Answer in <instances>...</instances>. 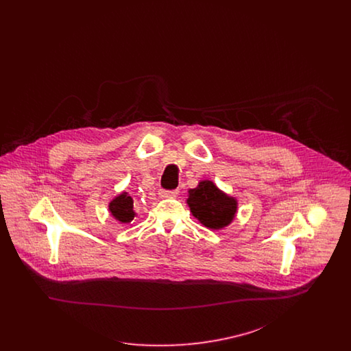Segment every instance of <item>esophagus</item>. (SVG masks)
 <instances>
[{"instance_id":"34e87169","label":"esophagus","mask_w":351,"mask_h":351,"mask_svg":"<svg viewBox=\"0 0 351 351\" xmlns=\"http://www.w3.org/2000/svg\"><path fill=\"white\" fill-rule=\"evenodd\" d=\"M179 195L178 189H171V191H166V189H160L159 191V196L163 199H173Z\"/></svg>"}]
</instances>
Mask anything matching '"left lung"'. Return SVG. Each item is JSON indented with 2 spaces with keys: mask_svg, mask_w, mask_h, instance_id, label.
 I'll use <instances>...</instances> for the list:
<instances>
[{
  "mask_svg": "<svg viewBox=\"0 0 351 351\" xmlns=\"http://www.w3.org/2000/svg\"><path fill=\"white\" fill-rule=\"evenodd\" d=\"M188 205L201 223L218 230L228 226L237 212V200L219 191L213 182L202 180L197 188L188 191Z\"/></svg>",
  "mask_w": 351,
  "mask_h": 351,
  "instance_id": "8db88e82",
  "label": "left lung"
}]
</instances>
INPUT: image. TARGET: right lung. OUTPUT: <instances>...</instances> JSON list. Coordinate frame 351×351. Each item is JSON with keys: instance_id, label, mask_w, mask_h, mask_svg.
I'll use <instances>...</instances> for the list:
<instances>
[{"instance_id": "1", "label": "right lung", "mask_w": 351, "mask_h": 351, "mask_svg": "<svg viewBox=\"0 0 351 351\" xmlns=\"http://www.w3.org/2000/svg\"><path fill=\"white\" fill-rule=\"evenodd\" d=\"M109 210L112 216L118 219L122 223L132 222L135 217V212L133 210V199L126 193H121L109 204Z\"/></svg>"}]
</instances>
